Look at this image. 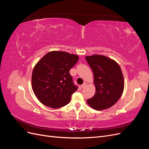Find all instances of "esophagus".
<instances>
[{
    "label": "esophagus",
    "mask_w": 149,
    "mask_h": 149,
    "mask_svg": "<svg viewBox=\"0 0 149 149\" xmlns=\"http://www.w3.org/2000/svg\"><path fill=\"white\" fill-rule=\"evenodd\" d=\"M86 86V83H84L83 84H81V88H84Z\"/></svg>",
    "instance_id": "esophagus-1"
}]
</instances>
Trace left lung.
<instances>
[{
  "label": "left lung",
  "mask_w": 149,
  "mask_h": 149,
  "mask_svg": "<svg viewBox=\"0 0 149 149\" xmlns=\"http://www.w3.org/2000/svg\"><path fill=\"white\" fill-rule=\"evenodd\" d=\"M94 74L96 87L94 96L87 100L93 109H107L117 102L124 91L123 72L117 63L103 55H94L85 57Z\"/></svg>",
  "instance_id": "obj_1"
}]
</instances>
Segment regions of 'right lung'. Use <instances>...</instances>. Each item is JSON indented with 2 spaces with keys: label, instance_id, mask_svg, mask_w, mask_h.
I'll return each instance as SVG.
<instances>
[{
  "label": "right lung",
  "instance_id": "right-lung-1",
  "mask_svg": "<svg viewBox=\"0 0 149 149\" xmlns=\"http://www.w3.org/2000/svg\"><path fill=\"white\" fill-rule=\"evenodd\" d=\"M78 60V55L53 51L36 64L31 84L36 97L44 105L60 108L70 102L71 95L78 89L70 70Z\"/></svg>",
  "mask_w": 149,
  "mask_h": 149
}]
</instances>
